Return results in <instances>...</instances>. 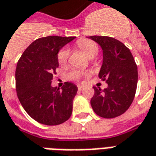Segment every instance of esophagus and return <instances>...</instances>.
<instances>
[{"label": "esophagus", "instance_id": "esophagus-1", "mask_svg": "<svg viewBox=\"0 0 156 156\" xmlns=\"http://www.w3.org/2000/svg\"><path fill=\"white\" fill-rule=\"evenodd\" d=\"M78 90H82V89H83V86L81 85V84H79V85H78Z\"/></svg>", "mask_w": 156, "mask_h": 156}]
</instances>
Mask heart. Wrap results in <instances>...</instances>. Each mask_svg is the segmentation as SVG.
<instances>
[{
	"label": "heart",
	"mask_w": 156,
	"mask_h": 156,
	"mask_svg": "<svg viewBox=\"0 0 156 156\" xmlns=\"http://www.w3.org/2000/svg\"><path fill=\"white\" fill-rule=\"evenodd\" d=\"M77 46L81 51L84 52L86 55L89 58H93L98 54L99 52V46L98 44L93 41V40H87V39H81L77 41ZM69 57V50L67 48H62L61 49L57 54V61L60 65H65L67 62V60ZM89 72L83 70H72L68 73L67 77L71 80L73 81H78L84 77H87L89 75Z\"/></svg>",
	"instance_id": "1"
}]
</instances>
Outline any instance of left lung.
<instances>
[{"instance_id": "left-lung-1", "label": "left lung", "mask_w": 156, "mask_h": 156, "mask_svg": "<svg viewBox=\"0 0 156 156\" xmlns=\"http://www.w3.org/2000/svg\"><path fill=\"white\" fill-rule=\"evenodd\" d=\"M103 51V64L99 78L108 84L101 90L94 87L90 104L94 112L103 118L122 115L134 99L138 83V67L128 48L109 36H89Z\"/></svg>"}]
</instances>
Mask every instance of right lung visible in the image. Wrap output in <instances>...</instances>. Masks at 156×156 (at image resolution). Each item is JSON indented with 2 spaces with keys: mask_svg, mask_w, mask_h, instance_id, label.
<instances>
[{
  "mask_svg": "<svg viewBox=\"0 0 156 156\" xmlns=\"http://www.w3.org/2000/svg\"><path fill=\"white\" fill-rule=\"evenodd\" d=\"M75 37L47 36L34 40L17 64L16 90L25 112L44 125H59L70 118L77 86L65 82L62 89L53 88L51 80L59 67L57 54Z\"/></svg>",
  "mask_w": 156,
  "mask_h": 156,
  "instance_id": "1",
  "label": "right lung"
}]
</instances>
